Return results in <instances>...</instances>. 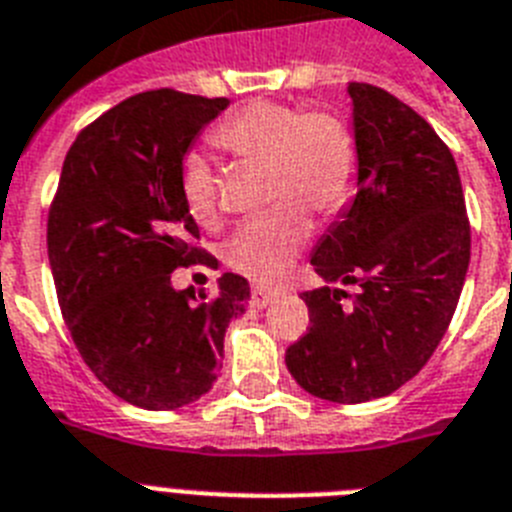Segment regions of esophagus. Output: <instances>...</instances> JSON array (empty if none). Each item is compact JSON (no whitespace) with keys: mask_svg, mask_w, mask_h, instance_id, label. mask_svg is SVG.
<instances>
[{"mask_svg":"<svg viewBox=\"0 0 512 512\" xmlns=\"http://www.w3.org/2000/svg\"><path fill=\"white\" fill-rule=\"evenodd\" d=\"M274 298H280V293H274V290H266V287H253L251 290V303L256 308H266V306H272Z\"/></svg>","mask_w":512,"mask_h":512,"instance_id":"esophagus-1","label":"esophagus"}]
</instances>
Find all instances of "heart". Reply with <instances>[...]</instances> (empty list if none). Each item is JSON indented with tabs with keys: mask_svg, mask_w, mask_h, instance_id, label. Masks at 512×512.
<instances>
[{
	"mask_svg": "<svg viewBox=\"0 0 512 512\" xmlns=\"http://www.w3.org/2000/svg\"><path fill=\"white\" fill-rule=\"evenodd\" d=\"M211 141L269 170L266 198L277 204L232 235L227 264L261 285H277L311 238L306 209L335 214L353 193L356 135L342 117L324 109L303 112L280 101H251L219 122ZM180 190L193 217L214 219L217 180L201 154L183 159Z\"/></svg>",
	"mask_w": 512,
	"mask_h": 512,
	"instance_id": "b5f03b06",
	"label": "heart"
}]
</instances>
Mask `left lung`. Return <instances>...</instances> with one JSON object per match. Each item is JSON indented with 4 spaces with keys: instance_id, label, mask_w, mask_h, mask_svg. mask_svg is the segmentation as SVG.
<instances>
[{
    "instance_id": "1",
    "label": "left lung",
    "mask_w": 512,
    "mask_h": 512,
    "mask_svg": "<svg viewBox=\"0 0 512 512\" xmlns=\"http://www.w3.org/2000/svg\"><path fill=\"white\" fill-rule=\"evenodd\" d=\"M348 96L356 196L311 253L324 285L301 295L311 327L285 353L295 382L329 403L384 398L416 377L445 337L471 261L463 185L442 138L384 88L348 83Z\"/></svg>"
}]
</instances>
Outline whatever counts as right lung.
I'll return each instance as SVG.
<instances>
[{
    "instance_id": "1",
    "label": "right lung",
    "mask_w": 512,
    "mask_h": 512,
    "mask_svg": "<svg viewBox=\"0 0 512 512\" xmlns=\"http://www.w3.org/2000/svg\"><path fill=\"white\" fill-rule=\"evenodd\" d=\"M227 99L146 91L104 112L70 146L46 246L59 308L88 369L125 403L175 411L217 382L232 319L251 287L175 290L177 266H214L180 190L183 159Z\"/></svg>"
}]
</instances>
